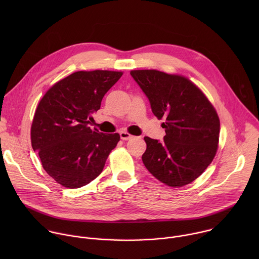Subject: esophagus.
<instances>
[{
  "label": "esophagus",
  "mask_w": 259,
  "mask_h": 259,
  "mask_svg": "<svg viewBox=\"0 0 259 259\" xmlns=\"http://www.w3.org/2000/svg\"><path fill=\"white\" fill-rule=\"evenodd\" d=\"M120 137H121V139H123V140H129V139L133 138V135L129 134V133L126 132V131H121V132H120Z\"/></svg>",
  "instance_id": "obj_1"
}]
</instances>
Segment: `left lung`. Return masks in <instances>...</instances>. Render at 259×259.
Masks as SVG:
<instances>
[{
  "label": "left lung",
  "instance_id": "left-lung-1",
  "mask_svg": "<svg viewBox=\"0 0 259 259\" xmlns=\"http://www.w3.org/2000/svg\"><path fill=\"white\" fill-rule=\"evenodd\" d=\"M153 114L165 119L163 141L145 136L142 162L157 179L179 188L193 182L215 157L220 122L213 105L189 79L156 69L131 70Z\"/></svg>",
  "mask_w": 259,
  "mask_h": 259
}]
</instances>
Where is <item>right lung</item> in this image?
<instances>
[{
	"label": "right lung",
	"instance_id": "obj_1",
	"mask_svg": "<svg viewBox=\"0 0 259 259\" xmlns=\"http://www.w3.org/2000/svg\"><path fill=\"white\" fill-rule=\"evenodd\" d=\"M122 71H76L54 84L35 109L30 129L31 146L45 171L61 186L78 189L103 170L120 135L89 127L104 94Z\"/></svg>",
	"mask_w": 259,
	"mask_h": 259
}]
</instances>
